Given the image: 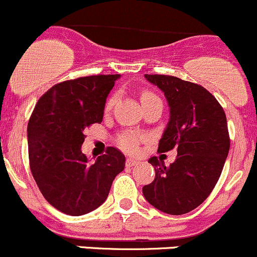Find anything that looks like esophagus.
I'll use <instances>...</instances> for the list:
<instances>
[{
  "instance_id": "34e87169",
  "label": "esophagus",
  "mask_w": 257,
  "mask_h": 257,
  "mask_svg": "<svg viewBox=\"0 0 257 257\" xmlns=\"http://www.w3.org/2000/svg\"><path fill=\"white\" fill-rule=\"evenodd\" d=\"M140 161L136 159H127L126 160V166L128 167H132V166H136V165H139Z\"/></svg>"
}]
</instances>
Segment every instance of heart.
<instances>
[{"label": "heart", "instance_id": "obj_1", "mask_svg": "<svg viewBox=\"0 0 257 257\" xmlns=\"http://www.w3.org/2000/svg\"><path fill=\"white\" fill-rule=\"evenodd\" d=\"M156 96L151 92H144L141 95V102H145L147 100H151V98H155ZM116 102V96H112V97L108 98L107 103H106V110H110L113 106V103ZM140 141H141V137L136 134H132V132H128V134H123L122 136L118 139V144L122 147L123 150H126L127 152H136L139 150Z\"/></svg>", "mask_w": 257, "mask_h": 257}]
</instances>
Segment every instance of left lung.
<instances>
[{"label": "left lung", "instance_id": "obj_1", "mask_svg": "<svg viewBox=\"0 0 257 257\" xmlns=\"http://www.w3.org/2000/svg\"><path fill=\"white\" fill-rule=\"evenodd\" d=\"M145 77L164 92L170 107L157 151L176 149L177 156L170 166L156 157L149 160L156 175L142 192L152 206L165 214H187L209 197L223 169L230 150L226 115L202 86L175 76Z\"/></svg>", "mask_w": 257, "mask_h": 257}]
</instances>
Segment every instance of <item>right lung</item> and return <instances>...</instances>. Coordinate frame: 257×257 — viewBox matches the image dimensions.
<instances>
[{"mask_svg":"<svg viewBox=\"0 0 257 257\" xmlns=\"http://www.w3.org/2000/svg\"><path fill=\"white\" fill-rule=\"evenodd\" d=\"M120 75H97L52 86L35 106L27 126L32 176L48 204L81 216L106 201L125 156L115 147L90 161L81 151L85 130L101 123L106 98Z\"/></svg>","mask_w":257,"mask_h":257,"instance_id":"obj_1","label":"right lung"}]
</instances>
